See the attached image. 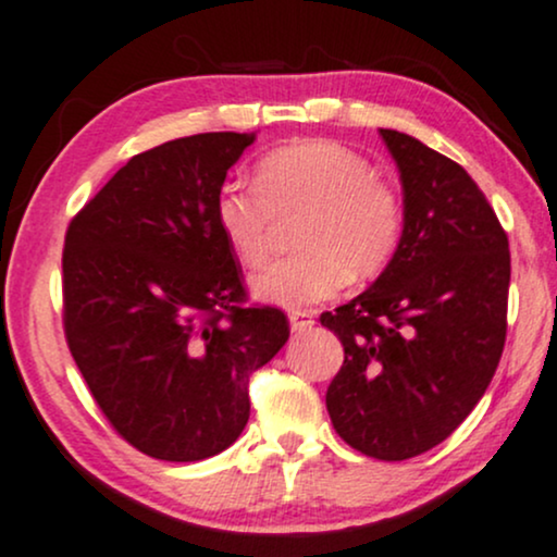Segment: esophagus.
I'll return each instance as SVG.
<instances>
[{
    "label": "esophagus",
    "mask_w": 557,
    "mask_h": 557,
    "mask_svg": "<svg viewBox=\"0 0 557 557\" xmlns=\"http://www.w3.org/2000/svg\"><path fill=\"white\" fill-rule=\"evenodd\" d=\"M313 326V311H293L290 313V330L308 332Z\"/></svg>",
    "instance_id": "esophagus-1"
}]
</instances>
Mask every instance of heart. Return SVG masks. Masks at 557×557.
<instances>
[{"label":"heart","mask_w":557,"mask_h":557,"mask_svg":"<svg viewBox=\"0 0 557 557\" xmlns=\"http://www.w3.org/2000/svg\"><path fill=\"white\" fill-rule=\"evenodd\" d=\"M253 184L227 181L214 197V225L233 257L257 270L272 253L277 223L300 220L304 253L253 277L261 300L300 308L332 298L347 277H379L401 236V207L363 156L311 139L272 150L257 163Z\"/></svg>","instance_id":"1"}]
</instances>
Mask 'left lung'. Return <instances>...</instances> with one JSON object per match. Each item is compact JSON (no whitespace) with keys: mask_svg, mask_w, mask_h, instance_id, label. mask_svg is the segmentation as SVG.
I'll return each instance as SVG.
<instances>
[{"mask_svg":"<svg viewBox=\"0 0 557 557\" xmlns=\"http://www.w3.org/2000/svg\"><path fill=\"white\" fill-rule=\"evenodd\" d=\"M381 137L399 169L405 227L379 280L321 313L345 347L326 410L366 457L412 459L474 410L506 343L511 253L470 173L420 139Z\"/></svg>","mask_w":557,"mask_h":557,"instance_id":"obj_1","label":"left lung"}]
</instances>
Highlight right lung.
Masks as SVG:
<instances>
[{"label":"right lung","instance_id":"add662e5","mask_svg":"<svg viewBox=\"0 0 557 557\" xmlns=\"http://www.w3.org/2000/svg\"><path fill=\"white\" fill-rule=\"evenodd\" d=\"M257 134L207 132L134 156L64 238V334L92 399L152 459L199 461L249 423V376L290 337L246 290L214 225Z\"/></svg>","mask_w":557,"mask_h":557}]
</instances>
